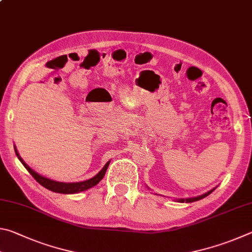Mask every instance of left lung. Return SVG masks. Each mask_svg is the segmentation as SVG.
I'll list each match as a JSON object with an SVG mask.
<instances>
[{"instance_id": "left-lung-1", "label": "left lung", "mask_w": 252, "mask_h": 252, "mask_svg": "<svg viewBox=\"0 0 252 252\" xmlns=\"http://www.w3.org/2000/svg\"><path fill=\"white\" fill-rule=\"evenodd\" d=\"M216 189V187L215 188H213L211 189V190H209V191H207L206 193H202V195H200V196H197V197H191V198H180V199H176L177 200L178 202H193V201H197V200H200V199H202V198H205V197H207L208 195H210L211 192H213L214 190Z\"/></svg>"}]
</instances>
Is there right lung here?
I'll use <instances>...</instances> for the list:
<instances>
[{
  "instance_id": "add662e5",
  "label": "right lung",
  "mask_w": 252,
  "mask_h": 252,
  "mask_svg": "<svg viewBox=\"0 0 252 252\" xmlns=\"http://www.w3.org/2000/svg\"><path fill=\"white\" fill-rule=\"evenodd\" d=\"M14 149H15V154H16L17 158H19L22 164L24 165L25 168L28 169L29 173L33 176L34 179L36 180V182L39 185H42L43 187H45L46 189H48V190H51V191H54V192H57V193H66V195H68V193H77V192L85 191V190H87V189L96 186V185L104 178L106 170H107L108 165L110 162V160H108L107 162H106L103 168H101V170L99 171L98 174L95 175L94 177H92L90 179L84 180V182L62 183V182H56V180H53V179H50L47 177H44V176L37 174L36 171L31 168V167L28 164H26V162L23 159H22V157L20 156V154H19V152H17V149H16L15 146H14Z\"/></svg>"
}]
</instances>
